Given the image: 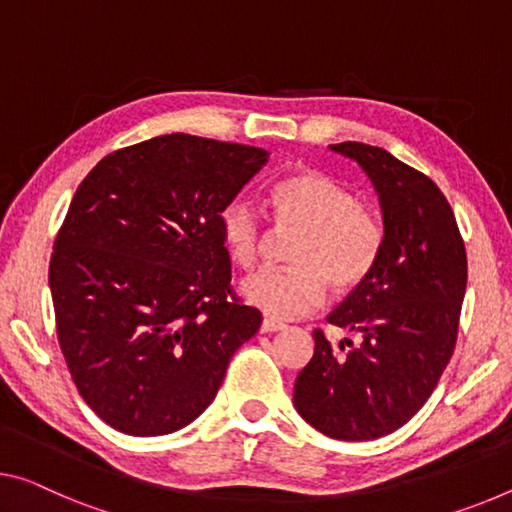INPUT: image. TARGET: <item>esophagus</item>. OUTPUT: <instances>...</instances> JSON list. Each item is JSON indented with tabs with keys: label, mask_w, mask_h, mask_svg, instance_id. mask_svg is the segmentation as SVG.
I'll use <instances>...</instances> for the list:
<instances>
[{
	"label": "esophagus",
	"mask_w": 512,
	"mask_h": 512,
	"mask_svg": "<svg viewBox=\"0 0 512 512\" xmlns=\"http://www.w3.org/2000/svg\"><path fill=\"white\" fill-rule=\"evenodd\" d=\"M286 327L283 325L281 320H274V318H265L263 322H261V332H265V334H272V332H281V329Z\"/></svg>",
	"instance_id": "1"
}]
</instances>
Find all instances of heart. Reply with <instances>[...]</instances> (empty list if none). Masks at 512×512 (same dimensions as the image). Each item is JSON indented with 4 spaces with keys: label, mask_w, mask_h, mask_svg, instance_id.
<instances>
[{
    "label": "heart",
    "mask_w": 512,
    "mask_h": 512,
    "mask_svg": "<svg viewBox=\"0 0 512 512\" xmlns=\"http://www.w3.org/2000/svg\"><path fill=\"white\" fill-rule=\"evenodd\" d=\"M279 224L302 229L290 251L293 267H263L240 283L245 300L272 318H297L336 290L359 286L380 256L384 229L371 208L332 176L295 171L270 190ZM224 247L235 263L251 267L263 247V217L249 199H231L219 212Z\"/></svg>",
    "instance_id": "obj_1"
}]
</instances>
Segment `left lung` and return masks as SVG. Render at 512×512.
I'll list each match as a JSON object with an SVG mask.
<instances>
[{"label":"left lung","mask_w":512,"mask_h":512,"mask_svg":"<svg viewBox=\"0 0 512 512\" xmlns=\"http://www.w3.org/2000/svg\"><path fill=\"white\" fill-rule=\"evenodd\" d=\"M355 160L380 196L384 240L368 277L327 316L361 334L338 350L316 329V352L295 380L306 423L343 442H366L405 426L451 361L467 288L465 242L442 190L384 148L329 146Z\"/></svg>","instance_id":"1"}]
</instances>
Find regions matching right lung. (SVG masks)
<instances>
[{"label": "right lung", "mask_w": 512, "mask_h": 512, "mask_svg": "<svg viewBox=\"0 0 512 512\" xmlns=\"http://www.w3.org/2000/svg\"><path fill=\"white\" fill-rule=\"evenodd\" d=\"M265 164L263 148L176 132L102 157L77 187L52 304L75 387L112 428H185L261 327L231 290L219 212Z\"/></svg>", "instance_id": "right-lung-1"}]
</instances>
